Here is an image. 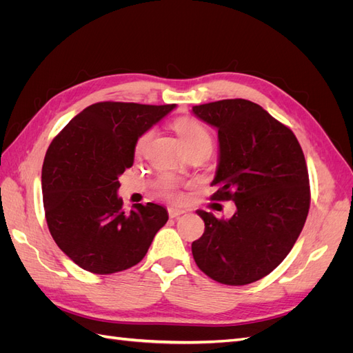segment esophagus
<instances>
[{
  "instance_id": "esophagus-1",
  "label": "esophagus",
  "mask_w": 353,
  "mask_h": 353,
  "mask_svg": "<svg viewBox=\"0 0 353 353\" xmlns=\"http://www.w3.org/2000/svg\"><path fill=\"white\" fill-rule=\"evenodd\" d=\"M168 213H169V218H178L183 215V213H185V210L178 209V208H169Z\"/></svg>"
}]
</instances>
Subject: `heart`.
Listing matches in <instances>:
<instances>
[{
	"mask_svg": "<svg viewBox=\"0 0 353 353\" xmlns=\"http://www.w3.org/2000/svg\"><path fill=\"white\" fill-rule=\"evenodd\" d=\"M174 130L176 131L179 141L183 144V147L185 148V152L194 150V148H206V150H212L213 147V135L212 132L208 130V128L200 123L199 121L191 119V117H179L174 122ZM154 135V130H147L144 131L138 140L135 143V153L137 154H143L145 152V148L150 143V140ZM159 191L160 194L172 199V200H178L181 197L179 191L176 188V184L174 183L170 178H162L159 183Z\"/></svg>",
	"mask_w": 353,
	"mask_h": 353,
	"instance_id": "b5f03b06",
	"label": "heart"
}]
</instances>
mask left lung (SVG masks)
I'll return each mask as SVG.
<instances>
[{"instance_id":"8db88e82","label":"left lung","mask_w":353,"mask_h":353,"mask_svg":"<svg viewBox=\"0 0 353 353\" xmlns=\"http://www.w3.org/2000/svg\"><path fill=\"white\" fill-rule=\"evenodd\" d=\"M193 113L218 130V191L210 199L237 208L228 221L197 210L205 232L191 244L193 258L221 284L254 283L284 261L305 225L311 188L302 147L290 128L249 100L200 104Z\"/></svg>"}]
</instances>
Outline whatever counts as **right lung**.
I'll use <instances>...</instances> for the list:
<instances>
[{"label": "right lung", "instance_id": "add662e5", "mask_svg": "<svg viewBox=\"0 0 353 353\" xmlns=\"http://www.w3.org/2000/svg\"><path fill=\"white\" fill-rule=\"evenodd\" d=\"M175 104L101 101L88 105L51 141L42 165V200L52 239L82 270L114 274L140 262L168 221L163 206L117 196L135 143Z\"/></svg>", "mask_w": 353, "mask_h": 353}]
</instances>
